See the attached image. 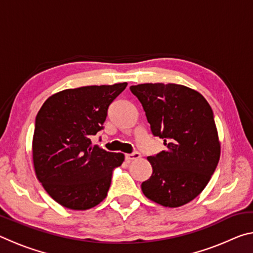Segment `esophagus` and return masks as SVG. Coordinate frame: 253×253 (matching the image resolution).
Here are the masks:
<instances>
[{
  "label": "esophagus",
  "mask_w": 253,
  "mask_h": 253,
  "mask_svg": "<svg viewBox=\"0 0 253 253\" xmlns=\"http://www.w3.org/2000/svg\"><path fill=\"white\" fill-rule=\"evenodd\" d=\"M126 161L130 162V161H134V160H138V158H140V154L138 152H135L132 154H126Z\"/></svg>",
  "instance_id": "1"
}]
</instances>
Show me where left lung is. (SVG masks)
<instances>
[{"mask_svg":"<svg viewBox=\"0 0 253 253\" xmlns=\"http://www.w3.org/2000/svg\"><path fill=\"white\" fill-rule=\"evenodd\" d=\"M130 91L142 104L153 135L168 147L147 157L153 173L142 183L143 193L163 207H182L204 190L220 160L211 106L200 92L176 84H142L130 85Z\"/></svg>","mask_w":253,"mask_h":253,"instance_id":"left-lung-1","label":"left lung"}]
</instances>
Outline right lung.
Instances as JSON below:
<instances>
[{"instance_id":"obj_1","label":"right lung","mask_w":253,"mask_h":253,"mask_svg":"<svg viewBox=\"0 0 253 253\" xmlns=\"http://www.w3.org/2000/svg\"><path fill=\"white\" fill-rule=\"evenodd\" d=\"M127 87L85 85L66 89L44 101L36 118L32 140L36 175L51 198L70 210H88L107 196L122 153L92 146L104 128L109 105Z\"/></svg>"}]
</instances>
